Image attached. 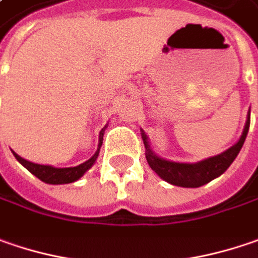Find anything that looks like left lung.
<instances>
[{"label":"left lung","mask_w":258,"mask_h":258,"mask_svg":"<svg viewBox=\"0 0 258 258\" xmlns=\"http://www.w3.org/2000/svg\"><path fill=\"white\" fill-rule=\"evenodd\" d=\"M248 129H250V113L247 116V122L244 126L242 135L234 147L226 149L225 152H222L219 155H215V157L195 162V164L174 162L160 158L158 155H155V152H152V149L149 147L148 136L145 135L144 131H141V132H142V139H144V145H145L147 161H148L149 167L158 174L162 180H165L167 183H170L173 186L200 187L212 181L213 178L219 177L221 174L225 173L226 168L234 162L242 148L244 141L248 134Z\"/></svg>","instance_id":"8db88e82"}]
</instances>
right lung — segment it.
Segmentation results:
<instances>
[{
  "instance_id": "add662e5",
  "label": "right lung",
  "mask_w": 258,
  "mask_h": 258,
  "mask_svg": "<svg viewBox=\"0 0 258 258\" xmlns=\"http://www.w3.org/2000/svg\"><path fill=\"white\" fill-rule=\"evenodd\" d=\"M103 135H104V129H101L100 136H98V148H97L96 154L88 160V161L83 162L77 167H68V168H56V167H52V165H42V164H34V162L27 161L24 158H21L20 155H17L16 152L14 157L16 160L24 165L29 171L34 174L37 178H40L42 181H45L47 184H68L72 181H77L80 177H83L87 170H90L93 167V164L96 162L97 157H98V152H100V147L103 144Z\"/></svg>"
}]
</instances>
